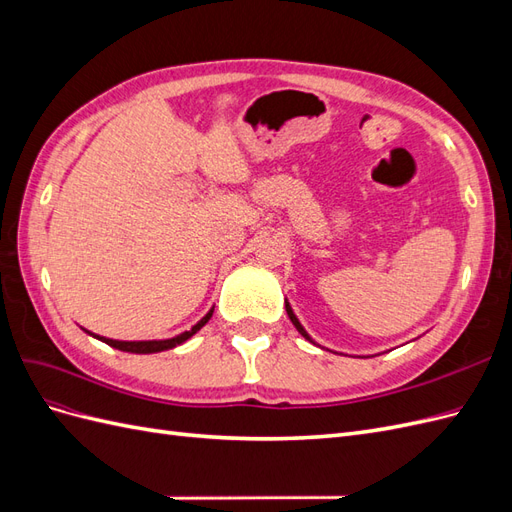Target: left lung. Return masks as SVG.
I'll return each mask as SVG.
<instances>
[{
  "label": "left lung",
  "mask_w": 512,
  "mask_h": 512,
  "mask_svg": "<svg viewBox=\"0 0 512 512\" xmlns=\"http://www.w3.org/2000/svg\"><path fill=\"white\" fill-rule=\"evenodd\" d=\"M286 312H288V318L292 320V324H294V327H297V331H299V333H301V335H303L305 339H309V335H307V333H305V329L301 327V322L297 320V316H294V314H292V309H290V305H288V303H286Z\"/></svg>",
  "instance_id": "obj_1"
}]
</instances>
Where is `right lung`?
<instances>
[{
	"instance_id": "1",
	"label": "right lung",
	"mask_w": 512,
	"mask_h": 512,
	"mask_svg": "<svg viewBox=\"0 0 512 512\" xmlns=\"http://www.w3.org/2000/svg\"><path fill=\"white\" fill-rule=\"evenodd\" d=\"M213 316V309L211 312L200 320L198 324H194V327L190 329V331H185V333H181V335H177V337H173V339H162V342H117V339H108V337H98V335H94V337H98L100 342H104V344H108V346H113V348H117V350H123V352H134V354H151V352H162V350H170V348H175V346H179V344H183L185 339H190L196 331H200L205 327V324L209 322V318ZM89 333V331H87Z\"/></svg>"
}]
</instances>
